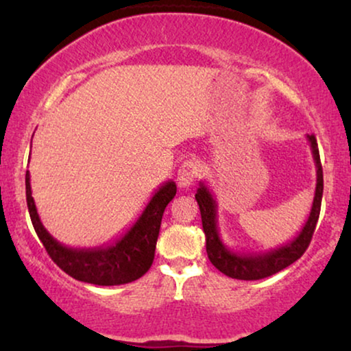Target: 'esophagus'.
<instances>
[{"instance_id": "34e87169", "label": "esophagus", "mask_w": 351, "mask_h": 351, "mask_svg": "<svg viewBox=\"0 0 351 351\" xmlns=\"http://www.w3.org/2000/svg\"><path fill=\"white\" fill-rule=\"evenodd\" d=\"M201 176V165L198 161H185L177 172V182L182 189H190L195 184L196 179Z\"/></svg>"}]
</instances>
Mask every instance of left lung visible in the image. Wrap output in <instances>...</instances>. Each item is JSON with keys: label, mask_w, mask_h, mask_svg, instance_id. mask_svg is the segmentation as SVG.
<instances>
[{"label": "left lung", "mask_w": 351, "mask_h": 351, "mask_svg": "<svg viewBox=\"0 0 351 351\" xmlns=\"http://www.w3.org/2000/svg\"><path fill=\"white\" fill-rule=\"evenodd\" d=\"M313 153V160L316 162V189L313 206H311L310 215L306 219L304 228L300 233L287 244H282L281 247L270 249L267 252H249V254H238L230 251L220 239L219 228H217V203H215L213 193L203 182L199 184V189L196 191L195 198L198 201L201 222H203V230L206 234V252L213 265L222 271L223 275L234 280H262V278L271 276L275 273L285 270L291 263H294L297 258L304 256V252L308 247L316 228V222L319 219L321 210V199H323V167H321L318 143L316 137L306 136Z\"/></svg>", "instance_id": "obj_1"}]
</instances>
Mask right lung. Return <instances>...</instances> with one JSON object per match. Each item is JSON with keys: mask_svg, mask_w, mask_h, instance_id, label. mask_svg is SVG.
Segmentation results:
<instances>
[{"mask_svg": "<svg viewBox=\"0 0 351 351\" xmlns=\"http://www.w3.org/2000/svg\"><path fill=\"white\" fill-rule=\"evenodd\" d=\"M27 206L33 228L46 247L49 257L75 280L97 286H118L138 280L145 275L155 258L158 234L166 206L176 196L177 186L172 180L155 191L136 223L113 243L99 247L78 249L60 244L43 227L32 196L30 172L25 174Z\"/></svg>", "mask_w": 351, "mask_h": 351, "instance_id": "right-lung-1", "label": "right lung"}]
</instances>
